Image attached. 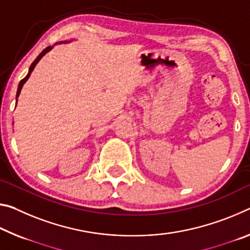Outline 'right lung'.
I'll list each match as a JSON object with an SVG mask.
<instances>
[{
    "label": "right lung",
    "mask_w": 250,
    "mask_h": 250,
    "mask_svg": "<svg viewBox=\"0 0 250 250\" xmlns=\"http://www.w3.org/2000/svg\"><path fill=\"white\" fill-rule=\"evenodd\" d=\"M51 49H52V46H47V47H46V49H44V50H43V51H42V52L39 54V57H38L37 59H35V60L33 61V63H32V64H31V66H30V70H29V73H27V75H26V77H25L24 79H22V80H21V81H20V83H19V88H18V92H17V98L19 97V94H20V92H21V89H22V86H23V84H24V83L26 82V80H27V79H29V78H30V75H31V72H32V71H33V69H34V66H35V65H37V63H38V62H39L40 60H41V58L43 57V55H44V54H45L46 52H49V51H50Z\"/></svg>",
    "instance_id": "obj_1"
}]
</instances>
